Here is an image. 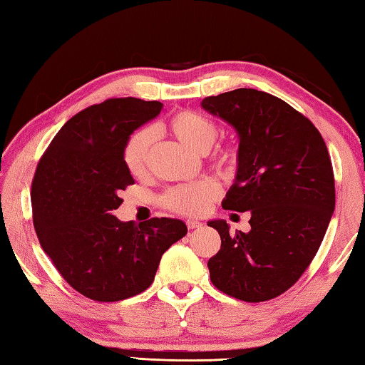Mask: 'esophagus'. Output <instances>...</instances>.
Listing matches in <instances>:
<instances>
[{"label":"esophagus","instance_id":"1","mask_svg":"<svg viewBox=\"0 0 365 365\" xmlns=\"http://www.w3.org/2000/svg\"><path fill=\"white\" fill-rule=\"evenodd\" d=\"M185 224H187L189 229H198V227H202V222L194 221V219H189V221H185Z\"/></svg>","mask_w":365,"mask_h":365}]
</instances>
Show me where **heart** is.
Returning <instances> with one entry per match:
<instances>
[{"label":"heart","mask_w":365,"mask_h":365,"mask_svg":"<svg viewBox=\"0 0 365 365\" xmlns=\"http://www.w3.org/2000/svg\"><path fill=\"white\" fill-rule=\"evenodd\" d=\"M165 130L181 141L184 146L197 154H206L217 138V127L205 114L195 111H181L175 114L163 125ZM154 143L153 128L144 127L127 140L123 146V163L133 176H141L148 168L149 149ZM217 163L225 168H233L237 163L235 149H221L216 155ZM219 194L216 182L200 180L190 184L176 185L163 195V203L168 210L184 216H198L208 210V205Z\"/></svg>","instance_id":"1"}]
</instances>
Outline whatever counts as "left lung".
Wrapping results in <instances>:
<instances>
[{
  "label": "left lung",
  "instance_id": "8db88e82",
  "mask_svg": "<svg viewBox=\"0 0 365 365\" xmlns=\"http://www.w3.org/2000/svg\"><path fill=\"white\" fill-rule=\"evenodd\" d=\"M202 108L238 136L237 176L222 208L251 211L246 233L233 235L224 219L208 222L221 235V250L208 260L211 281L245 302L274 299L310 265L334 215L326 143L305 115L254 88L206 97Z\"/></svg>",
  "mask_w": 365,
  "mask_h": 365
}]
</instances>
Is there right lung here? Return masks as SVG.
<instances>
[{"label": "right lung", "instance_id": "obj_1", "mask_svg": "<svg viewBox=\"0 0 365 365\" xmlns=\"http://www.w3.org/2000/svg\"><path fill=\"white\" fill-rule=\"evenodd\" d=\"M162 109L132 97L86 108L58 130L36 167L31 208L39 243L66 283L92 300L146 291L162 254L187 233L180 219L135 224L113 215L120 192L135 184L123 146Z\"/></svg>", "mask_w": 365, "mask_h": 365}]
</instances>
